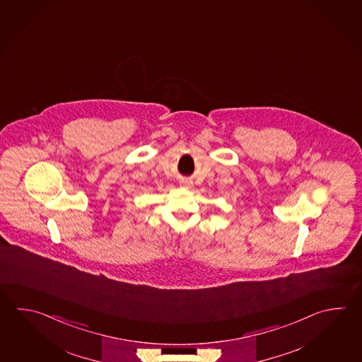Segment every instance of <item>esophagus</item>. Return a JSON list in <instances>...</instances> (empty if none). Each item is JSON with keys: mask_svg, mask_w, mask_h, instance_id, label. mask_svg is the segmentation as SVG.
Listing matches in <instances>:
<instances>
[{"mask_svg": "<svg viewBox=\"0 0 362 362\" xmlns=\"http://www.w3.org/2000/svg\"><path fill=\"white\" fill-rule=\"evenodd\" d=\"M182 185H183V187H185V188H192V182H187V180H185V182H182Z\"/></svg>", "mask_w": 362, "mask_h": 362, "instance_id": "1", "label": "esophagus"}]
</instances>
